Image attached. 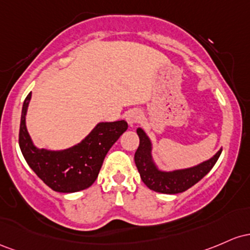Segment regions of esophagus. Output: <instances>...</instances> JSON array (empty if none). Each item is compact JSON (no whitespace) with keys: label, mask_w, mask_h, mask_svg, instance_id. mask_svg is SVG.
<instances>
[{"label":"esophagus","mask_w":250,"mask_h":250,"mask_svg":"<svg viewBox=\"0 0 250 250\" xmlns=\"http://www.w3.org/2000/svg\"><path fill=\"white\" fill-rule=\"evenodd\" d=\"M126 120H127V123L130 125H134L137 124V123L140 120V112L137 111V110H131L128 111L127 113H126Z\"/></svg>","instance_id":"1"}]
</instances>
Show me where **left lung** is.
<instances>
[{
    "mask_svg": "<svg viewBox=\"0 0 250 250\" xmlns=\"http://www.w3.org/2000/svg\"><path fill=\"white\" fill-rule=\"evenodd\" d=\"M139 137V146L134 153V163L140 173V178L148 189L161 193H179L200 182L217 162L222 150L218 151L209 161L197 167L172 172L159 171L153 164L151 157V142L142 128L137 130Z\"/></svg>",
    "mask_w": 250,
    "mask_h": 250,
    "instance_id": "obj_1",
    "label": "left lung"
}]
</instances>
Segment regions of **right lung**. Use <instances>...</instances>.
<instances>
[{
  "label": "right lung",
  "instance_id": "obj_1",
  "mask_svg": "<svg viewBox=\"0 0 250 250\" xmlns=\"http://www.w3.org/2000/svg\"><path fill=\"white\" fill-rule=\"evenodd\" d=\"M32 92L22 106L19 144L24 159L39 178L58 192H77L94 183L105 156L112 145L127 130L125 120L99 123L80 144L63 151L39 150L26 128V112Z\"/></svg>",
  "mask_w": 250,
  "mask_h": 250
}]
</instances>
